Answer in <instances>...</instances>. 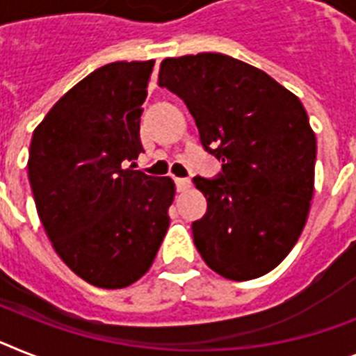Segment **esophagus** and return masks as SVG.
Masks as SVG:
<instances>
[{
  "instance_id": "esophagus-1",
  "label": "esophagus",
  "mask_w": 356,
  "mask_h": 356,
  "mask_svg": "<svg viewBox=\"0 0 356 356\" xmlns=\"http://www.w3.org/2000/svg\"><path fill=\"white\" fill-rule=\"evenodd\" d=\"M176 191H178V193H185V191L187 189H191V180L189 178H176Z\"/></svg>"
}]
</instances>
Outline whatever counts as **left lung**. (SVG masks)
I'll list each match as a JSON object with an SVG mask.
<instances>
[{
	"instance_id": "obj_1",
	"label": "left lung",
	"mask_w": 356,
	"mask_h": 356,
	"mask_svg": "<svg viewBox=\"0 0 356 356\" xmlns=\"http://www.w3.org/2000/svg\"><path fill=\"white\" fill-rule=\"evenodd\" d=\"M160 87L185 102L216 180L196 176L207 213L193 224L204 262L227 280L278 266L300 238L315 191L316 138L304 105L264 70L218 52L167 58Z\"/></svg>"
}]
</instances>
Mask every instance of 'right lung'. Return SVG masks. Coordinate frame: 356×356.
Here are the masks:
<instances>
[{"label":"right lung","mask_w":356,"mask_h":356,"mask_svg":"<svg viewBox=\"0 0 356 356\" xmlns=\"http://www.w3.org/2000/svg\"><path fill=\"white\" fill-rule=\"evenodd\" d=\"M154 60L114 61L65 92L34 129L29 181L70 271L104 289L145 275L169 227L175 181L125 169L143 151L140 116Z\"/></svg>","instance_id":"right-lung-1"}]
</instances>
